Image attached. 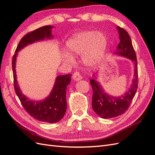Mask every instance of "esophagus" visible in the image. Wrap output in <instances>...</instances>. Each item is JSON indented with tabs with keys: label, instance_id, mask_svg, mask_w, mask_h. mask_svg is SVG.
<instances>
[{
	"label": "esophagus",
	"instance_id": "esophagus-1",
	"mask_svg": "<svg viewBox=\"0 0 155 155\" xmlns=\"http://www.w3.org/2000/svg\"><path fill=\"white\" fill-rule=\"evenodd\" d=\"M72 78L74 81H79V80H81V79H82V76H81V74H79V72H74L73 74V76H72Z\"/></svg>",
	"mask_w": 155,
	"mask_h": 155
}]
</instances>
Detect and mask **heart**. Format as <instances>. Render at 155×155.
Returning <instances> with one entry per match:
<instances>
[{
    "instance_id": "1",
    "label": "heart",
    "mask_w": 155,
    "mask_h": 155,
    "mask_svg": "<svg viewBox=\"0 0 155 155\" xmlns=\"http://www.w3.org/2000/svg\"><path fill=\"white\" fill-rule=\"evenodd\" d=\"M108 45L107 37L102 33L87 30L77 33L67 42V51L63 54V58L67 63H73L72 55L83 53L82 58L87 64L94 66L104 58Z\"/></svg>"
}]
</instances>
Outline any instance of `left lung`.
<instances>
[{
    "mask_svg": "<svg viewBox=\"0 0 155 155\" xmlns=\"http://www.w3.org/2000/svg\"><path fill=\"white\" fill-rule=\"evenodd\" d=\"M117 30L120 35V43L114 54L132 61L134 65V78L128 91L120 96H113L105 92L100 82L96 81L95 74H93L94 78L90 81L93 89L92 107L98 116L105 119L115 118L124 114L128 109L138 88V63L131 39L122 28L117 26Z\"/></svg>",
    "mask_w": 155,
    "mask_h": 155,
    "instance_id": "obj_1",
    "label": "left lung"
}]
</instances>
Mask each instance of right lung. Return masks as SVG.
<instances>
[{"instance_id": "obj_1", "label": "right lung", "mask_w": 155, "mask_h": 155, "mask_svg": "<svg viewBox=\"0 0 155 155\" xmlns=\"http://www.w3.org/2000/svg\"><path fill=\"white\" fill-rule=\"evenodd\" d=\"M51 26H45L31 31L22 37L13 56L12 68L14 79V88L26 111L37 120L46 123H56L61 120L67 110V87L71 80V74L58 76L50 95L41 101L31 100L22 93L17 81L15 70L16 58L18 52L28 45L37 41L53 38Z\"/></svg>"}]
</instances>
